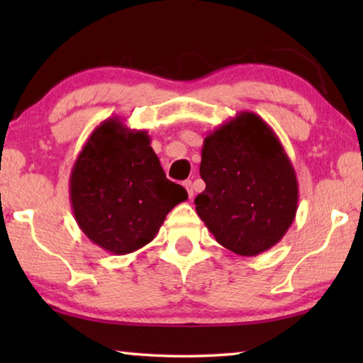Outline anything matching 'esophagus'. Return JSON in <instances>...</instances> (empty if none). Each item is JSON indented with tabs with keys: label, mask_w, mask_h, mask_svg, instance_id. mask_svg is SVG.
<instances>
[{
	"label": "esophagus",
	"mask_w": 363,
	"mask_h": 363,
	"mask_svg": "<svg viewBox=\"0 0 363 363\" xmlns=\"http://www.w3.org/2000/svg\"><path fill=\"white\" fill-rule=\"evenodd\" d=\"M184 187L187 189L189 199H194V187H192V181H186V182H184Z\"/></svg>",
	"instance_id": "34e87169"
}]
</instances>
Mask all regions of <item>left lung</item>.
Listing matches in <instances>:
<instances>
[{
    "label": "left lung",
    "mask_w": 363,
    "mask_h": 363,
    "mask_svg": "<svg viewBox=\"0 0 363 363\" xmlns=\"http://www.w3.org/2000/svg\"><path fill=\"white\" fill-rule=\"evenodd\" d=\"M200 176L206 187L195 210L216 242L240 256L277 245L298 210V179L284 145L253 112L208 134Z\"/></svg>",
    "instance_id": "8db88e82"
}]
</instances>
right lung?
Segmentation results:
<instances>
[{
  "label": "right lung",
  "mask_w": 363,
  "mask_h": 363,
  "mask_svg": "<svg viewBox=\"0 0 363 363\" xmlns=\"http://www.w3.org/2000/svg\"><path fill=\"white\" fill-rule=\"evenodd\" d=\"M187 200L167 179L144 130L120 118L91 133L70 173V201L79 229L97 247L128 255L157 237L167 214Z\"/></svg>",
  "instance_id": "obj_1"
}]
</instances>
